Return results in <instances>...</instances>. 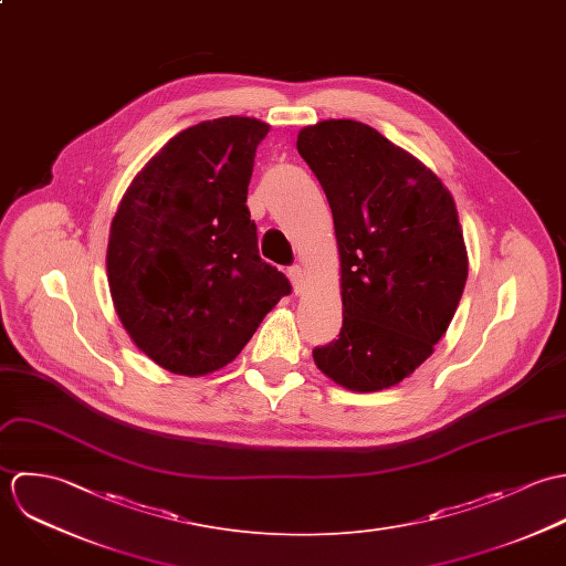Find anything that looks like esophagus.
Wrapping results in <instances>:
<instances>
[{"instance_id":"34e87169","label":"esophagus","mask_w":566,"mask_h":566,"mask_svg":"<svg viewBox=\"0 0 566 566\" xmlns=\"http://www.w3.org/2000/svg\"><path fill=\"white\" fill-rule=\"evenodd\" d=\"M289 277H291V282H293V289H295V293L297 295H302L304 293V277H306V273H304V269L302 266H291L289 269Z\"/></svg>"}]
</instances>
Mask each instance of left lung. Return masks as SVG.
I'll return each mask as SVG.
<instances>
[{"instance_id":"obj_1","label":"left lung","mask_w":566,"mask_h":566,"mask_svg":"<svg viewBox=\"0 0 566 566\" xmlns=\"http://www.w3.org/2000/svg\"><path fill=\"white\" fill-rule=\"evenodd\" d=\"M297 150L328 197L340 260L339 339L315 347L313 358L345 389H389L433 354L465 286L451 192L356 119L304 126Z\"/></svg>"}]
</instances>
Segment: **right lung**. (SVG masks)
<instances>
[{
    "label": "right lung",
    "mask_w": 566,
    "mask_h": 566,
    "mask_svg": "<svg viewBox=\"0 0 566 566\" xmlns=\"http://www.w3.org/2000/svg\"><path fill=\"white\" fill-rule=\"evenodd\" d=\"M269 124L227 115L177 133L126 188L107 247L115 313L159 367L206 376L231 363L291 293L258 255L247 188Z\"/></svg>",
    "instance_id": "right-lung-1"
}]
</instances>
